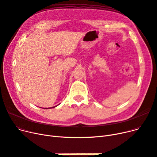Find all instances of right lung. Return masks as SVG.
<instances>
[{
	"instance_id": "right-lung-1",
	"label": "right lung",
	"mask_w": 157,
	"mask_h": 157,
	"mask_svg": "<svg viewBox=\"0 0 157 157\" xmlns=\"http://www.w3.org/2000/svg\"><path fill=\"white\" fill-rule=\"evenodd\" d=\"M55 107H56V106H55ZM51 108H54V107H51ZM44 109H49V108H45Z\"/></svg>"
}]
</instances>
